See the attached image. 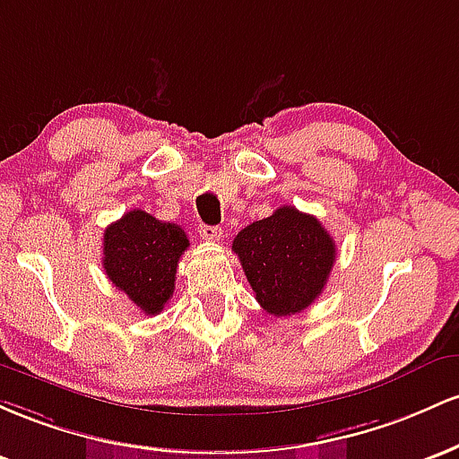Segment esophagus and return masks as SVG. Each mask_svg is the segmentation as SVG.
<instances>
[{"label": "esophagus", "instance_id": "1", "mask_svg": "<svg viewBox=\"0 0 459 459\" xmlns=\"http://www.w3.org/2000/svg\"><path fill=\"white\" fill-rule=\"evenodd\" d=\"M199 234H202V238L208 240V243H219V240H223V230L216 228V225H202V228H199Z\"/></svg>", "mask_w": 459, "mask_h": 459}]
</instances>
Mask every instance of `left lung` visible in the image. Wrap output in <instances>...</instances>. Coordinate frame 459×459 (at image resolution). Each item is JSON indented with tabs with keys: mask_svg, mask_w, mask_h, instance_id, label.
Listing matches in <instances>:
<instances>
[{
	"mask_svg": "<svg viewBox=\"0 0 459 459\" xmlns=\"http://www.w3.org/2000/svg\"><path fill=\"white\" fill-rule=\"evenodd\" d=\"M257 303L290 316L316 301L336 262V243L316 216L281 205L238 231L231 243Z\"/></svg>",
	"mask_w": 459,
	"mask_h": 459,
	"instance_id": "obj_1",
	"label": "left lung"
}]
</instances>
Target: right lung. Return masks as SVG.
I'll return each mask as SVG.
<instances>
[{
	"instance_id": "right-lung-1",
	"label": "right lung",
	"mask_w": 459,
	"mask_h": 459,
	"mask_svg": "<svg viewBox=\"0 0 459 459\" xmlns=\"http://www.w3.org/2000/svg\"><path fill=\"white\" fill-rule=\"evenodd\" d=\"M188 245L178 223L130 210L104 231V271L134 306L153 316L173 297L178 262Z\"/></svg>"
}]
</instances>
